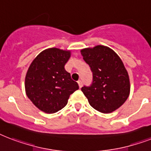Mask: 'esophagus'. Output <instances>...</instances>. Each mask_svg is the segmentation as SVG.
<instances>
[{"label": "esophagus", "instance_id": "esophagus-1", "mask_svg": "<svg viewBox=\"0 0 151 151\" xmlns=\"http://www.w3.org/2000/svg\"><path fill=\"white\" fill-rule=\"evenodd\" d=\"M78 86H79V87H80V88H81V87H82V81H81V80L78 81Z\"/></svg>", "mask_w": 151, "mask_h": 151}]
</instances>
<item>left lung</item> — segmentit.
I'll return each mask as SVG.
<instances>
[{"mask_svg": "<svg viewBox=\"0 0 151 151\" xmlns=\"http://www.w3.org/2000/svg\"><path fill=\"white\" fill-rule=\"evenodd\" d=\"M81 54L93 72L90 86L81 88L89 104L102 113L119 109L130 93L129 76L120 58L101 45L83 49Z\"/></svg>", "mask_w": 151, "mask_h": 151, "instance_id": "obj_1", "label": "left lung"}]
</instances>
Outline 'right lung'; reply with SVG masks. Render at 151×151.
Segmentation results:
<instances>
[{"instance_id":"1","label":"right lung","mask_w":151,"mask_h":151,"mask_svg":"<svg viewBox=\"0 0 151 151\" xmlns=\"http://www.w3.org/2000/svg\"><path fill=\"white\" fill-rule=\"evenodd\" d=\"M70 57V50L49 48L39 54L28 68L25 78L26 94L46 113L63 109L70 96L79 88L64 68Z\"/></svg>"}]
</instances>
